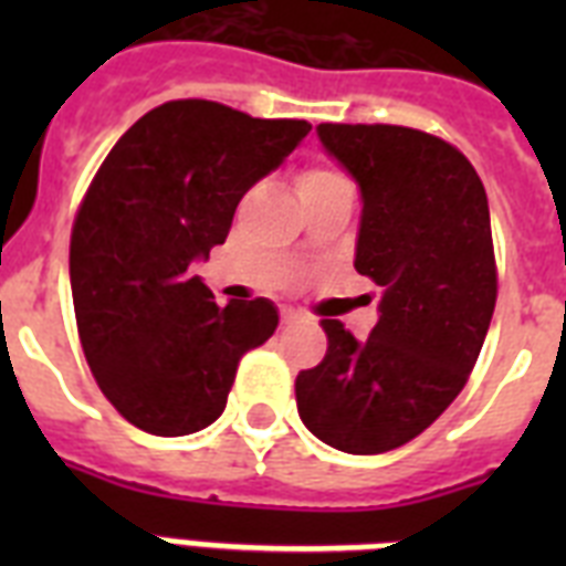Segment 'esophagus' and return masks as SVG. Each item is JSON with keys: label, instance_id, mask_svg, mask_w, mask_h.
<instances>
[{"label": "esophagus", "instance_id": "obj_1", "mask_svg": "<svg viewBox=\"0 0 566 566\" xmlns=\"http://www.w3.org/2000/svg\"><path fill=\"white\" fill-rule=\"evenodd\" d=\"M302 314L300 311H293V308H282V323L284 326H291V323H300Z\"/></svg>", "mask_w": 566, "mask_h": 566}]
</instances>
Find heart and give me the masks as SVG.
<instances>
[{
  "mask_svg": "<svg viewBox=\"0 0 566 566\" xmlns=\"http://www.w3.org/2000/svg\"><path fill=\"white\" fill-rule=\"evenodd\" d=\"M326 179H337V172L326 170V167H311V170H305L300 176V188H305V185H317V181H326Z\"/></svg>",
  "mask_w": 566,
  "mask_h": 566,
  "instance_id": "obj_1",
  "label": "heart"
}]
</instances>
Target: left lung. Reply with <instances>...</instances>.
I'll use <instances>...</instances> for the list:
<instances>
[{
  "instance_id": "1",
  "label": "left lung",
  "mask_w": 566,
  "mask_h": 566,
  "mask_svg": "<svg viewBox=\"0 0 566 566\" xmlns=\"http://www.w3.org/2000/svg\"><path fill=\"white\" fill-rule=\"evenodd\" d=\"M361 188L355 270L381 287L367 340L323 319L326 358L296 376L314 438L378 455L426 431L461 394L496 305L488 193L455 146L405 126H317Z\"/></svg>"
}]
</instances>
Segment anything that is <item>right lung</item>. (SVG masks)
<instances>
[{"label": "right lung", "mask_w": 566, "mask_h": 566, "mask_svg": "<svg viewBox=\"0 0 566 566\" xmlns=\"http://www.w3.org/2000/svg\"><path fill=\"white\" fill-rule=\"evenodd\" d=\"M308 132L220 102H164L93 176L70 238L75 323L96 385L137 429L211 426L240 358L279 326L270 300L220 308L190 266L226 243L243 193Z\"/></svg>", "instance_id": "obj_1"}]
</instances>
